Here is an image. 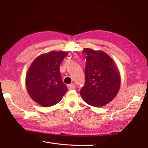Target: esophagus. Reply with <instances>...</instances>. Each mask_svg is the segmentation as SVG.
<instances>
[{
  "mask_svg": "<svg viewBox=\"0 0 148 148\" xmlns=\"http://www.w3.org/2000/svg\"><path fill=\"white\" fill-rule=\"evenodd\" d=\"M76 88V85L74 83H71L68 85V88L69 90H73Z\"/></svg>",
  "mask_w": 148,
  "mask_h": 148,
  "instance_id": "1",
  "label": "esophagus"
}]
</instances>
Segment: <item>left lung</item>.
Returning <instances> with one entry per match:
<instances>
[{
	"instance_id": "obj_1",
	"label": "left lung",
	"mask_w": 148,
	"mask_h": 148,
	"mask_svg": "<svg viewBox=\"0 0 148 148\" xmlns=\"http://www.w3.org/2000/svg\"><path fill=\"white\" fill-rule=\"evenodd\" d=\"M86 64L85 83L80 90L86 103L102 107L115 98L120 88L121 77L114 60L102 51L84 48Z\"/></svg>"
}]
</instances>
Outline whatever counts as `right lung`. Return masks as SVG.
Segmentation results:
<instances>
[{"label": "right lung", "instance_id": "right-lung-1", "mask_svg": "<svg viewBox=\"0 0 148 148\" xmlns=\"http://www.w3.org/2000/svg\"><path fill=\"white\" fill-rule=\"evenodd\" d=\"M68 54L51 51L34 60L26 74V88L31 98L42 107L58 103L68 90L63 83L60 65Z\"/></svg>", "mask_w": 148, "mask_h": 148}]
</instances>
